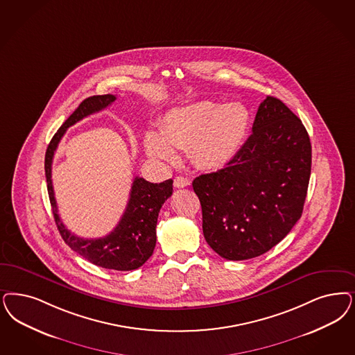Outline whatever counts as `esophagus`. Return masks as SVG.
Instances as JSON below:
<instances>
[{"instance_id":"1","label":"esophagus","mask_w":355,"mask_h":355,"mask_svg":"<svg viewBox=\"0 0 355 355\" xmlns=\"http://www.w3.org/2000/svg\"><path fill=\"white\" fill-rule=\"evenodd\" d=\"M190 184V180H187V178H184V177H175L174 178V187H177V189H184L186 186H189Z\"/></svg>"}]
</instances>
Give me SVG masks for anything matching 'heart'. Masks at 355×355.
<instances>
[{
  "label": "heart",
  "mask_w": 355,
  "mask_h": 355,
  "mask_svg": "<svg viewBox=\"0 0 355 355\" xmlns=\"http://www.w3.org/2000/svg\"><path fill=\"white\" fill-rule=\"evenodd\" d=\"M250 127V112L243 103L202 101L169 111L159 123V136L149 132V156L164 162L177 159L175 149L189 148L198 166L215 169L237 155Z\"/></svg>",
  "instance_id": "b5f03b06"
}]
</instances>
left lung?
<instances>
[{
    "mask_svg": "<svg viewBox=\"0 0 355 355\" xmlns=\"http://www.w3.org/2000/svg\"><path fill=\"white\" fill-rule=\"evenodd\" d=\"M252 131L225 168L193 181L205 239L231 261L281 243L302 216L311 177L309 136L281 99L259 105Z\"/></svg>",
    "mask_w": 355,
    "mask_h": 355,
    "instance_id": "obj_1",
    "label": "left lung"
}]
</instances>
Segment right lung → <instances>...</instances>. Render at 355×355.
<instances>
[{
	"label": "right lung",
	"mask_w": 355,
	"mask_h": 355,
	"mask_svg": "<svg viewBox=\"0 0 355 355\" xmlns=\"http://www.w3.org/2000/svg\"><path fill=\"white\" fill-rule=\"evenodd\" d=\"M115 99L116 97L112 94H105L86 98L80 103L49 141L44 159V171L53 218L65 244L69 245L77 254L97 266L130 271L143 266L153 253L156 246V225L159 208L173 194V181L166 180L161 184H152L144 178L136 177L132 182L127 207L118 225L105 237L83 239L71 233L62 224L58 214L51 180L53 155L68 127L80 122L87 115L106 109Z\"/></svg>",
	"instance_id": "obj_1"
}]
</instances>
